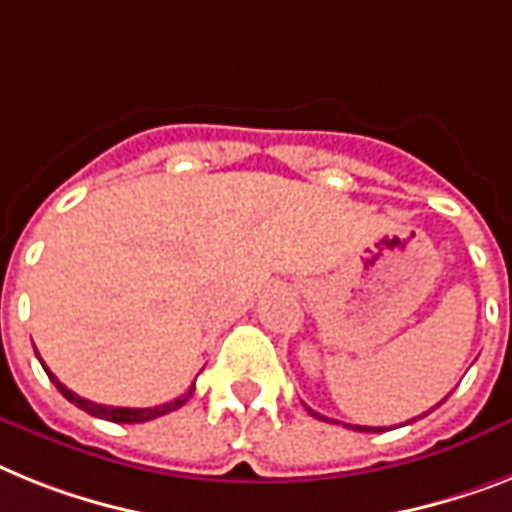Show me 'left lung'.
<instances>
[{
    "mask_svg": "<svg viewBox=\"0 0 512 512\" xmlns=\"http://www.w3.org/2000/svg\"><path fill=\"white\" fill-rule=\"evenodd\" d=\"M308 413H311V416H316V418H322V421H329V418H324V416H319V413L316 411H311V408H306ZM358 432H377V429H371V426H356Z\"/></svg>",
    "mask_w": 512,
    "mask_h": 512,
    "instance_id": "obj_1",
    "label": "left lung"
}]
</instances>
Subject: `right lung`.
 I'll list each match as a JSON object with an SVG mask.
<instances>
[{
	"mask_svg": "<svg viewBox=\"0 0 512 512\" xmlns=\"http://www.w3.org/2000/svg\"><path fill=\"white\" fill-rule=\"evenodd\" d=\"M44 371L49 374V379H52V384L57 387L62 395H65L67 400L73 405H78L80 411H86L91 413V416L96 418H107V421H114V424H141V421H151V418L156 416H164V413H170V411H177L180 405L188 403V398L193 395V390H196V382L190 384V390L185 392V395H180L177 400H172V403H164V405H156V408H114V405H101V403H91V400L86 398H80V395H75L73 390H67L65 384L59 382L57 377H54L52 371L46 369Z\"/></svg>",
	"mask_w": 512,
	"mask_h": 512,
	"instance_id": "add662e5",
	"label": "right lung"
}]
</instances>
